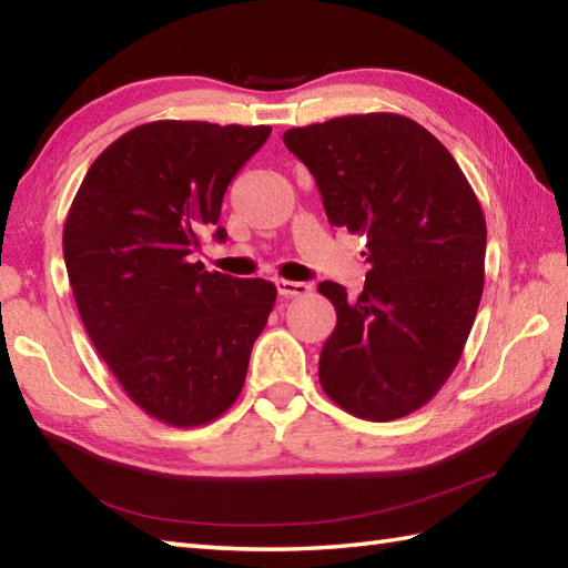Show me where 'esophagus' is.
<instances>
[{
    "instance_id": "34e87169",
    "label": "esophagus",
    "mask_w": 568,
    "mask_h": 568,
    "mask_svg": "<svg viewBox=\"0 0 568 568\" xmlns=\"http://www.w3.org/2000/svg\"><path fill=\"white\" fill-rule=\"evenodd\" d=\"M277 293L283 297H297V295H305L310 291L307 283H297V281H285V277H277L275 281Z\"/></svg>"
}]
</instances>
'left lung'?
Listing matches in <instances>:
<instances>
[{
  "label": "left lung",
  "instance_id": "8db88e82",
  "mask_svg": "<svg viewBox=\"0 0 568 568\" xmlns=\"http://www.w3.org/2000/svg\"><path fill=\"white\" fill-rule=\"evenodd\" d=\"M315 175L334 226L366 236V283L336 310L322 346L324 393L354 417L388 422L439 393L462 358L486 275V220L454 155L400 114L336 116L283 134Z\"/></svg>",
  "mask_w": 568,
  "mask_h": 568
}]
</instances>
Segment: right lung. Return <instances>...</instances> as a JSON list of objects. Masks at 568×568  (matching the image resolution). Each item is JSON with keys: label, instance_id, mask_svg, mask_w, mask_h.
Returning <instances> with one entry per match:
<instances>
[{"label": "right lung", "instance_id": "1", "mask_svg": "<svg viewBox=\"0 0 568 568\" xmlns=\"http://www.w3.org/2000/svg\"><path fill=\"white\" fill-rule=\"evenodd\" d=\"M268 136L271 126L141 124L98 155L70 204L63 256L84 329L124 393L165 425H207L236 403L275 305L271 281L190 258ZM214 239H226L222 226Z\"/></svg>", "mask_w": 568, "mask_h": 568}]
</instances>
